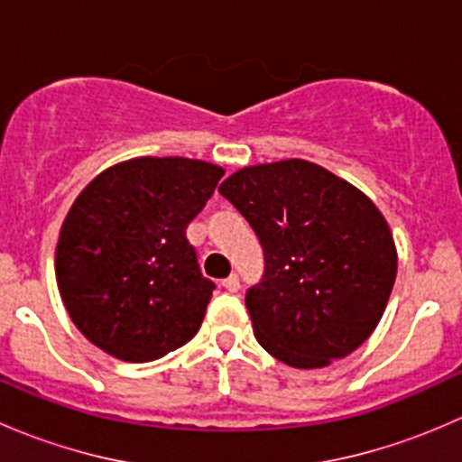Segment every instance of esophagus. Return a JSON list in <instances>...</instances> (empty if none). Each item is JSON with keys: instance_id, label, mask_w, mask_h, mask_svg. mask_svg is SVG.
I'll return each mask as SVG.
<instances>
[{"instance_id": "1", "label": "esophagus", "mask_w": 462, "mask_h": 462, "mask_svg": "<svg viewBox=\"0 0 462 462\" xmlns=\"http://www.w3.org/2000/svg\"><path fill=\"white\" fill-rule=\"evenodd\" d=\"M223 288H226V291H230V292H236L241 288L239 277H236V274H230L227 279H223Z\"/></svg>"}]
</instances>
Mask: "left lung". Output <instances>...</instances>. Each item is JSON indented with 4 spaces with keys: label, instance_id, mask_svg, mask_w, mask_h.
Masks as SVG:
<instances>
[{
    "label": "left lung",
    "instance_id": "obj_1",
    "mask_svg": "<svg viewBox=\"0 0 462 462\" xmlns=\"http://www.w3.org/2000/svg\"><path fill=\"white\" fill-rule=\"evenodd\" d=\"M218 192L263 248V279L245 295L261 346L295 369H321L362 346L398 273L393 235L375 203L301 158L244 167Z\"/></svg>",
    "mask_w": 462,
    "mask_h": 462
}]
</instances>
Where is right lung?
Segmentation results:
<instances>
[{
  "mask_svg": "<svg viewBox=\"0 0 462 462\" xmlns=\"http://www.w3.org/2000/svg\"><path fill=\"white\" fill-rule=\"evenodd\" d=\"M226 170L183 156L106 167L60 230L55 279L69 318L111 357L152 362L201 328L214 283L185 230Z\"/></svg>",
  "mask_w": 462,
  "mask_h": 462,
  "instance_id": "add662e5",
  "label": "right lung"
}]
</instances>
